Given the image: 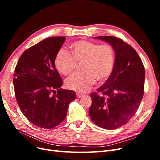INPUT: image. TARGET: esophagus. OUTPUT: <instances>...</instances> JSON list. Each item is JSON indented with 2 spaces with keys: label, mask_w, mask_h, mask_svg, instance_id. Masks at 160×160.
I'll list each match as a JSON object with an SVG mask.
<instances>
[{
  "label": "esophagus",
  "mask_w": 160,
  "mask_h": 160,
  "mask_svg": "<svg viewBox=\"0 0 160 160\" xmlns=\"http://www.w3.org/2000/svg\"><path fill=\"white\" fill-rule=\"evenodd\" d=\"M76 95H77V98H81L82 97L84 96V94L81 93H76Z\"/></svg>",
  "instance_id": "34e87169"
}]
</instances>
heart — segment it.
Segmentation results:
<instances>
[{"label":"heart","instance_id":"obj_1","mask_svg":"<svg viewBox=\"0 0 160 160\" xmlns=\"http://www.w3.org/2000/svg\"><path fill=\"white\" fill-rule=\"evenodd\" d=\"M71 55L65 50L58 52L55 65L61 74L67 76L75 70L77 63H81L83 72H76L65 81L67 89L77 92H86L95 83L104 82L113 72L115 52L109 44H101L86 40H79L70 45Z\"/></svg>","mask_w":160,"mask_h":160}]
</instances>
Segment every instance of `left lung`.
Here are the masks:
<instances>
[{
	"label": "left lung",
	"instance_id": "8db88e82",
	"mask_svg": "<svg viewBox=\"0 0 160 160\" xmlns=\"http://www.w3.org/2000/svg\"><path fill=\"white\" fill-rule=\"evenodd\" d=\"M109 42L115 52L113 72L91 94L89 116L98 126L115 129L126 124L138 111L144 93L145 69L132 47L119 38L95 37Z\"/></svg>",
	"mask_w": 160,
	"mask_h": 160
}]
</instances>
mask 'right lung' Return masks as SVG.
Masks as SVG:
<instances>
[{
  "label": "right lung",
  "mask_w": 160,
  "mask_h": 160,
  "mask_svg": "<svg viewBox=\"0 0 160 160\" xmlns=\"http://www.w3.org/2000/svg\"><path fill=\"white\" fill-rule=\"evenodd\" d=\"M65 39V37H52L33 45L21 55L14 69L17 103L27 119L41 128L59 125L66 118L69 103L76 98L73 91L61 88L62 81L55 65Z\"/></svg>",
  "instance_id": "obj_1"
}]
</instances>
